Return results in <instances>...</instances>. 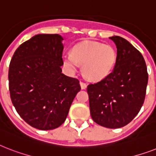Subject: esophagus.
I'll return each mask as SVG.
<instances>
[{
  "label": "esophagus",
  "instance_id": "obj_1",
  "mask_svg": "<svg viewBox=\"0 0 156 156\" xmlns=\"http://www.w3.org/2000/svg\"><path fill=\"white\" fill-rule=\"evenodd\" d=\"M80 86H81V88H82L83 90L86 89L87 87V85L85 83H83V82H80Z\"/></svg>",
  "mask_w": 156,
  "mask_h": 156
}]
</instances>
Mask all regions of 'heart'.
I'll use <instances>...</instances> for the list:
<instances>
[{"instance_id": "1", "label": "heart", "mask_w": 156, "mask_h": 156, "mask_svg": "<svg viewBox=\"0 0 156 156\" xmlns=\"http://www.w3.org/2000/svg\"><path fill=\"white\" fill-rule=\"evenodd\" d=\"M64 65L77 72L83 66V74L90 81L99 82L112 73L116 61V52L111 45L95 41H83L73 46L72 54H64Z\"/></svg>"}]
</instances>
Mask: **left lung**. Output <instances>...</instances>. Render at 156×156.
<instances>
[{
    "label": "left lung",
    "instance_id": "left-lung-1",
    "mask_svg": "<svg viewBox=\"0 0 156 156\" xmlns=\"http://www.w3.org/2000/svg\"><path fill=\"white\" fill-rule=\"evenodd\" d=\"M117 48L112 72L87 87L90 116L95 123L110 129L129 124L140 111L146 96L147 69L140 52L124 38L109 37Z\"/></svg>",
    "mask_w": 156,
    "mask_h": 156
}]
</instances>
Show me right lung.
<instances>
[{"label":"right lung","mask_w":156,"mask_h":156,"mask_svg":"<svg viewBox=\"0 0 156 156\" xmlns=\"http://www.w3.org/2000/svg\"><path fill=\"white\" fill-rule=\"evenodd\" d=\"M63 38L40 34L16 49L9 69V89L16 111L27 124L41 130L65 122L79 81L62 73Z\"/></svg>","instance_id":"1"}]
</instances>
